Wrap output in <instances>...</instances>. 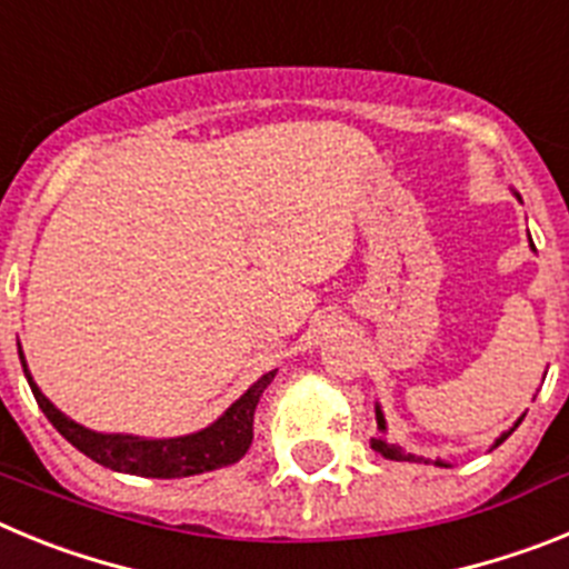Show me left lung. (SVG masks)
Wrapping results in <instances>:
<instances>
[{
  "mask_svg": "<svg viewBox=\"0 0 569 569\" xmlns=\"http://www.w3.org/2000/svg\"><path fill=\"white\" fill-rule=\"evenodd\" d=\"M376 421H379V430H385V419H381V410L379 407H376ZM521 421V419H519ZM519 421H516V425H512V430H516V427H519ZM512 430H507L505 436H501L499 441H496V445H501V441L507 439V436L512 433ZM373 450H379L381 456H387V459H393V461H425V459H416L413 453H405V450H401V447H396V445H387L385 439H373ZM427 465V461H425Z\"/></svg>",
  "mask_w": 569,
  "mask_h": 569,
  "instance_id": "left-lung-1",
  "label": "left lung"
}]
</instances>
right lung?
<instances>
[{
    "instance_id": "obj_1",
    "label": "right lung",
    "mask_w": 569,
    "mask_h": 569,
    "mask_svg": "<svg viewBox=\"0 0 569 569\" xmlns=\"http://www.w3.org/2000/svg\"><path fill=\"white\" fill-rule=\"evenodd\" d=\"M19 359H22V370L28 376L33 399L42 407V413L48 416L50 425L57 427L70 445L82 450L97 465L119 472H130V476H148V479H179V476H196V472L216 470V467H228L239 461L241 456L248 453V447L253 445L256 405H259L261 393L268 390V385L276 376H261L248 393L228 407V413L222 419L199 430V433L182 436V439H139V436L93 433L88 427L70 421L33 385L22 350H19Z\"/></svg>"
}]
</instances>
